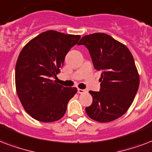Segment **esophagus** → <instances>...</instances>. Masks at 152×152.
<instances>
[{
    "mask_svg": "<svg viewBox=\"0 0 152 152\" xmlns=\"http://www.w3.org/2000/svg\"><path fill=\"white\" fill-rule=\"evenodd\" d=\"M86 92V90H85V89H77V93H78V94H85Z\"/></svg>",
    "mask_w": 152,
    "mask_h": 152,
    "instance_id": "obj_1",
    "label": "esophagus"
}]
</instances>
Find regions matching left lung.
I'll return each mask as SVG.
<instances>
[{"mask_svg": "<svg viewBox=\"0 0 152 152\" xmlns=\"http://www.w3.org/2000/svg\"><path fill=\"white\" fill-rule=\"evenodd\" d=\"M77 44L88 48L94 66L102 71L100 91L89 92L93 102L86 108L87 115L101 123L121 117L132 104L140 85V75L131 51L104 33L83 36Z\"/></svg>", "mask_w": 152, "mask_h": 152, "instance_id": "left-lung-1", "label": "left lung"}]
</instances>
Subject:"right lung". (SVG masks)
<instances>
[{
    "mask_svg": "<svg viewBox=\"0 0 152 152\" xmlns=\"http://www.w3.org/2000/svg\"><path fill=\"white\" fill-rule=\"evenodd\" d=\"M81 36L49 30L30 40L16 64V89L23 109L32 118L53 122L64 116L75 87H63L54 77L60 72L66 55Z\"/></svg>",
    "mask_w": 152,
    "mask_h": 152,
    "instance_id": "1",
    "label": "right lung"
}]
</instances>
